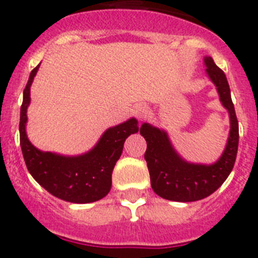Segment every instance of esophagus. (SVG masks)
<instances>
[{"label": "esophagus", "mask_w": 258, "mask_h": 258, "mask_svg": "<svg viewBox=\"0 0 258 258\" xmlns=\"http://www.w3.org/2000/svg\"><path fill=\"white\" fill-rule=\"evenodd\" d=\"M133 112H134V115L138 117V119H145V117L147 116L148 110H147V107H146V106L139 105V106H136V107H134Z\"/></svg>", "instance_id": "esophagus-1"}]
</instances>
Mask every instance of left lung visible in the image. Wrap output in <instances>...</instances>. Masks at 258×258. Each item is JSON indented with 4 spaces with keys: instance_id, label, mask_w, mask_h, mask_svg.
Returning <instances> with one entry per match:
<instances>
[{
    "instance_id": "8db88e82",
    "label": "left lung",
    "mask_w": 258,
    "mask_h": 258,
    "mask_svg": "<svg viewBox=\"0 0 258 258\" xmlns=\"http://www.w3.org/2000/svg\"><path fill=\"white\" fill-rule=\"evenodd\" d=\"M206 72L216 86L217 93L230 116V132L221 157L211 165L192 164L178 155L167 133L152 125L145 124L139 133L147 142L145 158L147 161L153 192L160 197L176 202H193L209 197L220 188L231 172L237 158L239 127L230 97V88L223 70L212 57H205Z\"/></svg>"
}]
</instances>
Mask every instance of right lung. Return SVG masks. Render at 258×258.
<instances>
[{"instance_id":"add662e5","label":"right lung","mask_w":258,"mask_h":258,"mask_svg":"<svg viewBox=\"0 0 258 258\" xmlns=\"http://www.w3.org/2000/svg\"><path fill=\"white\" fill-rule=\"evenodd\" d=\"M39 65L30 73L20 108V146L30 175L52 196L73 203L96 202L111 189V175L120 158L124 142L139 131L134 117L116 126L108 127L97 145L84 155L61 156L38 150L29 142L25 132L27 110L30 103V86Z\"/></svg>"}]
</instances>
